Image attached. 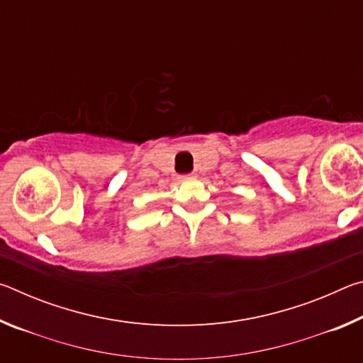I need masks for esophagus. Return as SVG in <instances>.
I'll return each instance as SVG.
<instances>
[{"instance_id":"1","label":"esophagus","mask_w":363,"mask_h":363,"mask_svg":"<svg viewBox=\"0 0 363 363\" xmlns=\"http://www.w3.org/2000/svg\"><path fill=\"white\" fill-rule=\"evenodd\" d=\"M195 174H186V176H181V181H187V179H194Z\"/></svg>"}]
</instances>
